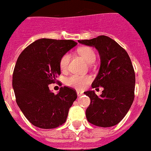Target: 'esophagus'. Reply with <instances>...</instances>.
I'll return each mask as SVG.
<instances>
[{
	"instance_id": "obj_1",
	"label": "esophagus",
	"mask_w": 151,
	"mask_h": 151,
	"mask_svg": "<svg viewBox=\"0 0 151 151\" xmlns=\"http://www.w3.org/2000/svg\"><path fill=\"white\" fill-rule=\"evenodd\" d=\"M77 96H82V92H77Z\"/></svg>"
}]
</instances>
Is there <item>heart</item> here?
<instances>
[{
	"instance_id": "obj_1",
	"label": "heart",
	"mask_w": 151,
	"mask_h": 151,
	"mask_svg": "<svg viewBox=\"0 0 151 151\" xmlns=\"http://www.w3.org/2000/svg\"><path fill=\"white\" fill-rule=\"evenodd\" d=\"M78 53L82 56L83 59L88 63H92L95 61L96 53L92 48L89 47H82L78 50ZM70 60V55L66 53L61 57L59 60V68L62 71H66L68 68V63ZM91 78L88 76H78L72 75L66 79V84L77 90L83 89L90 82Z\"/></svg>"
}]
</instances>
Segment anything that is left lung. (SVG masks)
I'll return each instance as SVG.
<instances>
[{
    "label": "left lung",
    "instance_id": "1",
    "mask_svg": "<svg viewBox=\"0 0 151 151\" xmlns=\"http://www.w3.org/2000/svg\"><path fill=\"white\" fill-rule=\"evenodd\" d=\"M78 42L96 47L101 57L100 70L92 88L103 87L104 90L100 96L94 91L84 92L91 101L86 109L87 120L100 127L113 126L125 117L134 101L135 73L130 58L116 42L104 35Z\"/></svg>",
    "mask_w": 151,
    "mask_h": 151
}]
</instances>
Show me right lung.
I'll return each instance as SVG.
<instances>
[{
	"mask_svg": "<svg viewBox=\"0 0 151 151\" xmlns=\"http://www.w3.org/2000/svg\"><path fill=\"white\" fill-rule=\"evenodd\" d=\"M76 45L73 40L41 38L20 54L13 74V88L18 107L35 126L54 129L66 122L76 92L64 86L55 94L49 84L55 83L61 73V57Z\"/></svg>",
	"mask_w": 151,
	"mask_h": 151,
	"instance_id": "right-lung-1",
	"label": "right lung"
}]
</instances>
